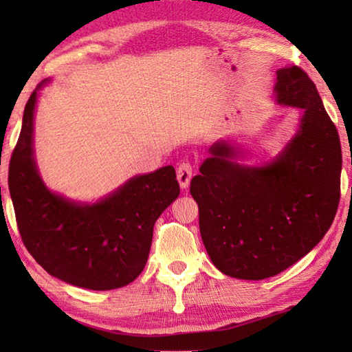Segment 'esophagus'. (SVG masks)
<instances>
[{"label": "esophagus", "mask_w": 352, "mask_h": 352, "mask_svg": "<svg viewBox=\"0 0 352 352\" xmlns=\"http://www.w3.org/2000/svg\"><path fill=\"white\" fill-rule=\"evenodd\" d=\"M190 178H192V166L188 162H182L177 168V180L180 183L182 189H186L189 186Z\"/></svg>", "instance_id": "obj_1"}]
</instances>
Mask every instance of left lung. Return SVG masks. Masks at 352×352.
<instances>
[{"label":"left lung","mask_w":352,"mask_h":352,"mask_svg":"<svg viewBox=\"0 0 352 352\" xmlns=\"http://www.w3.org/2000/svg\"><path fill=\"white\" fill-rule=\"evenodd\" d=\"M275 93L279 104L302 110L284 151L252 168L220 140L190 180L206 252L237 279H265L294 265L323 239L340 201V138L315 83L290 65L276 71Z\"/></svg>","instance_id":"obj_1"}]
</instances>
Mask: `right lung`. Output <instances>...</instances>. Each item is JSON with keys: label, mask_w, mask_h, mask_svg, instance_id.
<instances>
[{"label": "right lung", "mask_w": 352, "mask_h": 352, "mask_svg": "<svg viewBox=\"0 0 352 352\" xmlns=\"http://www.w3.org/2000/svg\"><path fill=\"white\" fill-rule=\"evenodd\" d=\"M37 90L25 107L9 164V190L21 241L50 275L65 283L90 290L124 287L144 270L153 225L180 194L175 169L164 166L133 177L93 205L51 192L34 160Z\"/></svg>", "instance_id": "obj_1"}]
</instances>
